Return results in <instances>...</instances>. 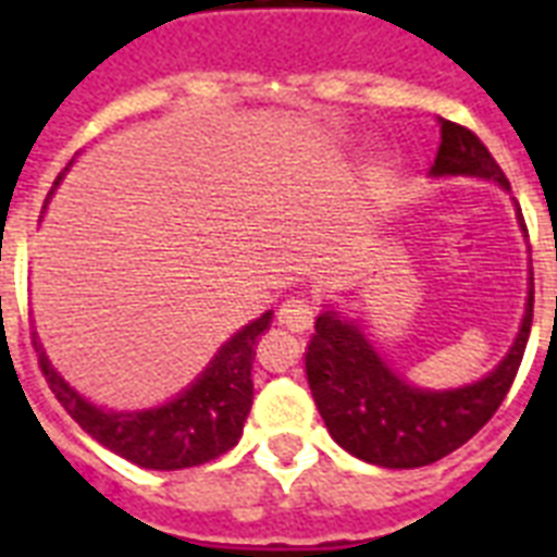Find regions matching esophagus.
<instances>
[{
  "mask_svg": "<svg viewBox=\"0 0 557 557\" xmlns=\"http://www.w3.org/2000/svg\"><path fill=\"white\" fill-rule=\"evenodd\" d=\"M277 321L292 332H306L314 323V306L304 297H288L277 309Z\"/></svg>",
  "mask_w": 557,
  "mask_h": 557,
  "instance_id": "34e87169",
  "label": "esophagus"
}]
</instances>
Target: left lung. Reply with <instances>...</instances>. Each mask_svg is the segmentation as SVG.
<instances>
[{
  "instance_id": "obj_1",
  "label": "left lung",
  "mask_w": 557,
  "mask_h": 557,
  "mask_svg": "<svg viewBox=\"0 0 557 557\" xmlns=\"http://www.w3.org/2000/svg\"><path fill=\"white\" fill-rule=\"evenodd\" d=\"M442 144L431 176H471L497 182L509 190V178L471 129L440 117ZM518 222L527 234L518 208ZM535 283L529 277L523 323L511 349L485 379L454 389H422L381 361L356 321L335 309L318 314L306 347V379L326 431L352 457L381 468H422L448 457L483 428L523 361L532 330Z\"/></svg>"
}]
</instances>
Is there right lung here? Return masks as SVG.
Masks as SVG:
<instances>
[{"mask_svg":"<svg viewBox=\"0 0 557 557\" xmlns=\"http://www.w3.org/2000/svg\"><path fill=\"white\" fill-rule=\"evenodd\" d=\"M269 323L271 312H265L243 326L234 338L222 344L199 379L182 389L176 398H170L168 405L129 410V413L103 410L86 401L51 367L37 335H34V349L39 356V370L46 375L57 401L91 440H98L103 448L129 459L135 466L152 468V471H178V468L205 466L239 442L253 401V347L262 332L269 330Z\"/></svg>","mask_w":557,"mask_h":557,"instance_id":"right-lung-1","label":"right lung"}]
</instances>
